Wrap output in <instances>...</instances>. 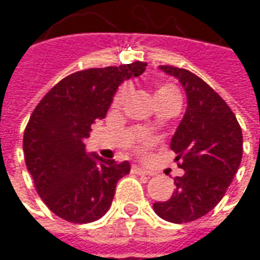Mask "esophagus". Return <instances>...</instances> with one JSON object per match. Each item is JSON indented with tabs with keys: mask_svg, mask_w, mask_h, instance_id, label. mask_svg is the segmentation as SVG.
Instances as JSON below:
<instances>
[{
	"mask_svg": "<svg viewBox=\"0 0 260 260\" xmlns=\"http://www.w3.org/2000/svg\"><path fill=\"white\" fill-rule=\"evenodd\" d=\"M132 171H134L135 174H139V175H149V177L153 175L152 171H149V170L146 169H142V167H138V166H134V167H132Z\"/></svg>",
	"mask_w": 260,
	"mask_h": 260,
	"instance_id": "34e87169",
	"label": "esophagus"
}]
</instances>
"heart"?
Segmentation results:
<instances>
[{
	"label": "heart",
	"instance_id": "heart-1",
	"mask_svg": "<svg viewBox=\"0 0 260 260\" xmlns=\"http://www.w3.org/2000/svg\"><path fill=\"white\" fill-rule=\"evenodd\" d=\"M129 93V87L128 86H122L117 94L114 97L113 106L114 107H119ZM154 100L156 103H163V102H170V100H180V91L178 89L173 85H161L158 86L157 89L154 90Z\"/></svg>",
	"mask_w": 260,
	"mask_h": 260
}]
</instances>
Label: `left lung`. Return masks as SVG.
Here are the masks:
<instances>
[{"mask_svg":"<svg viewBox=\"0 0 260 260\" xmlns=\"http://www.w3.org/2000/svg\"><path fill=\"white\" fill-rule=\"evenodd\" d=\"M160 69L180 80L188 106L170 143L184 175L174 178L169 201L153 203V209L170 223H189L223 199L241 164L242 131L227 103L205 80L186 69Z\"/></svg>","mask_w":260,"mask_h":260,"instance_id":"1","label":"left lung"}]
</instances>
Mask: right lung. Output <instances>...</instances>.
<instances>
[{
  "label": "right lung",
  "instance_id": "obj_1",
  "mask_svg": "<svg viewBox=\"0 0 260 260\" xmlns=\"http://www.w3.org/2000/svg\"><path fill=\"white\" fill-rule=\"evenodd\" d=\"M146 62L90 68L59 80L30 115L23 135L27 171L47 207L69 223L103 217L111 206L128 161L86 152L91 124L103 119L118 86L145 72Z\"/></svg>",
  "mask_w": 260,
  "mask_h": 260
}]
</instances>
